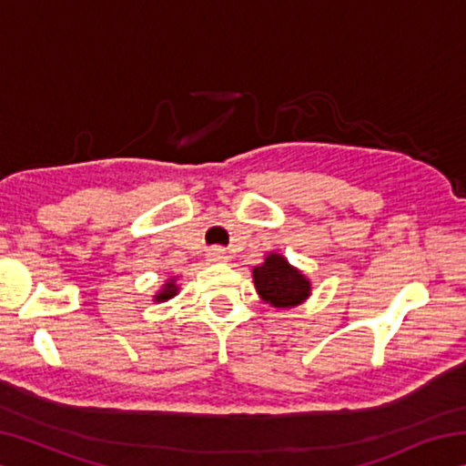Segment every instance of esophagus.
Masks as SVG:
<instances>
[{"label": "esophagus", "instance_id": "1", "mask_svg": "<svg viewBox=\"0 0 466 466\" xmlns=\"http://www.w3.org/2000/svg\"><path fill=\"white\" fill-rule=\"evenodd\" d=\"M208 258L209 261H214V263H219V261H228V255H226V250L224 248H211L209 252H208Z\"/></svg>", "mask_w": 466, "mask_h": 466}]
</instances>
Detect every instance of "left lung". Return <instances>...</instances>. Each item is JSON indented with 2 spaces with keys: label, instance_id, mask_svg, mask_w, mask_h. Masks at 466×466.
<instances>
[{
  "label": "left lung",
  "instance_id": "1",
  "mask_svg": "<svg viewBox=\"0 0 466 466\" xmlns=\"http://www.w3.org/2000/svg\"><path fill=\"white\" fill-rule=\"evenodd\" d=\"M257 291L275 309H291L310 296V281L281 255H269L252 271Z\"/></svg>",
  "mask_w": 466,
  "mask_h": 466
}]
</instances>
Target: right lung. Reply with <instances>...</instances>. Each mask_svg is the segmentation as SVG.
Returning a JSON list of instances; mask_svg holds the SVG:
<instances>
[{"instance_id":"1","label":"right lung","mask_w":466,"mask_h":466,"mask_svg":"<svg viewBox=\"0 0 466 466\" xmlns=\"http://www.w3.org/2000/svg\"><path fill=\"white\" fill-rule=\"evenodd\" d=\"M177 286H175V281H168L167 283V286H164V291H160V294H157L156 296V299H157V302H162V299H168V298H172V296H175L177 294Z\"/></svg>"}]
</instances>
